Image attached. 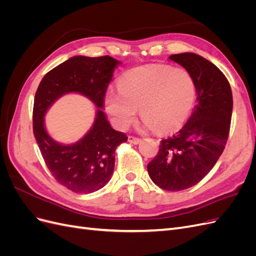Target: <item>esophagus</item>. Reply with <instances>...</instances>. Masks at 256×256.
<instances>
[{
	"label": "esophagus",
	"mask_w": 256,
	"mask_h": 256,
	"mask_svg": "<svg viewBox=\"0 0 256 256\" xmlns=\"http://www.w3.org/2000/svg\"><path fill=\"white\" fill-rule=\"evenodd\" d=\"M128 142H130L131 144H138L141 142V138H136V136H128Z\"/></svg>",
	"instance_id": "esophagus-1"
}]
</instances>
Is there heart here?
I'll return each instance as SVG.
<instances>
[{
    "label": "heart",
    "mask_w": 256,
    "mask_h": 256,
    "mask_svg": "<svg viewBox=\"0 0 256 256\" xmlns=\"http://www.w3.org/2000/svg\"><path fill=\"white\" fill-rule=\"evenodd\" d=\"M194 80L184 68L150 64L130 69L118 81V90L106 92V109L120 129L136 118L138 109L147 129L168 134L180 128L196 102Z\"/></svg>",
    "instance_id": "heart-1"
}]
</instances>
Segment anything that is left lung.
Segmentation results:
<instances>
[{
  "mask_svg": "<svg viewBox=\"0 0 256 256\" xmlns=\"http://www.w3.org/2000/svg\"><path fill=\"white\" fill-rule=\"evenodd\" d=\"M168 58L192 76L196 104L186 125L172 138L161 141L147 171L161 189L180 191L202 180L223 152L230 132L233 95L226 76L203 56L186 52Z\"/></svg>",
  "mask_w": 256,
  "mask_h": 256,
  "instance_id": "obj_1",
  "label": "left lung"
}]
</instances>
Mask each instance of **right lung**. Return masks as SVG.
Instances as JSON below:
<instances>
[{
	"label": "right lung",
	"instance_id": "right-lung-1",
	"mask_svg": "<svg viewBox=\"0 0 256 256\" xmlns=\"http://www.w3.org/2000/svg\"><path fill=\"white\" fill-rule=\"evenodd\" d=\"M120 62L109 56H76L46 74L37 88L33 109V131L42 158L56 182L76 193L95 192L109 182L115 164V150L127 141L114 130L104 112L106 90ZM78 92L98 106L93 126L74 144L54 142L44 127V115L62 96Z\"/></svg>",
	"mask_w": 256,
	"mask_h": 256
}]
</instances>
